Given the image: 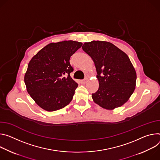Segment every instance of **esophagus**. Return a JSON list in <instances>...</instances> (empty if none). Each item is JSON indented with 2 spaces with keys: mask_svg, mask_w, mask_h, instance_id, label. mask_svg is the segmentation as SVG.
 Instances as JSON below:
<instances>
[{
  "mask_svg": "<svg viewBox=\"0 0 160 160\" xmlns=\"http://www.w3.org/2000/svg\"><path fill=\"white\" fill-rule=\"evenodd\" d=\"M87 81H88V79H87V78H86V79H83V80H81L80 82H81V83L84 84V83H85Z\"/></svg>",
  "mask_w": 160,
  "mask_h": 160,
  "instance_id": "obj_1",
  "label": "esophagus"
}]
</instances>
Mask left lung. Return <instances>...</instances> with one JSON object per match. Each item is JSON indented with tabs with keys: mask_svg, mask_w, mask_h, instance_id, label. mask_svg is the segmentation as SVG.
Instances as JSON below:
<instances>
[{
	"mask_svg": "<svg viewBox=\"0 0 160 160\" xmlns=\"http://www.w3.org/2000/svg\"><path fill=\"white\" fill-rule=\"evenodd\" d=\"M82 48L93 60L99 81L94 102L106 109L119 108L127 102L135 88L137 75L125 52L113 44L93 41Z\"/></svg>",
	"mask_w": 160,
	"mask_h": 160,
	"instance_id": "8db88e82",
	"label": "left lung"
}]
</instances>
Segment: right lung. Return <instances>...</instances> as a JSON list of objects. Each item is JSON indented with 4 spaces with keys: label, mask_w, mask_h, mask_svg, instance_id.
<instances>
[{
    "label": "right lung",
    "mask_w": 160,
    "mask_h": 160,
    "mask_svg": "<svg viewBox=\"0 0 160 160\" xmlns=\"http://www.w3.org/2000/svg\"><path fill=\"white\" fill-rule=\"evenodd\" d=\"M82 44L73 41L51 43L30 61L25 83L29 95L43 109L59 110L72 100L78 84L70 76L74 68L69 60Z\"/></svg>",
    "instance_id": "add662e5"
}]
</instances>
